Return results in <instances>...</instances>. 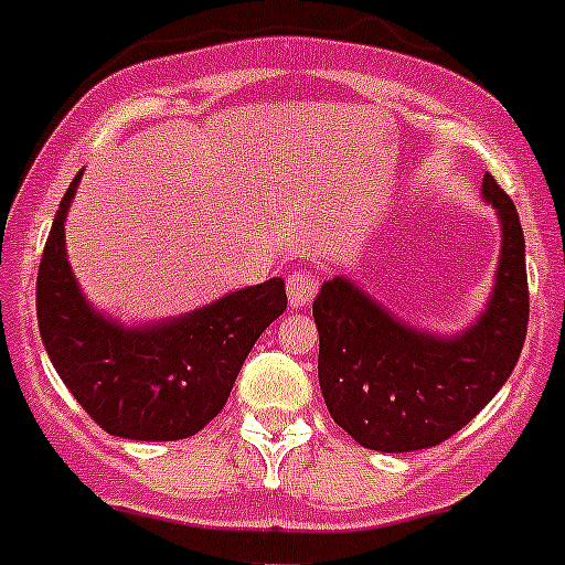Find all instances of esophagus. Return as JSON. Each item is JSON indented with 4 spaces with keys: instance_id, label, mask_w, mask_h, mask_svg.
<instances>
[{
    "instance_id": "obj_1",
    "label": "esophagus",
    "mask_w": 565,
    "mask_h": 565,
    "mask_svg": "<svg viewBox=\"0 0 565 565\" xmlns=\"http://www.w3.org/2000/svg\"><path fill=\"white\" fill-rule=\"evenodd\" d=\"M287 295H289V306H292V309H303V306H309L317 295L315 273L295 270L292 276L287 278Z\"/></svg>"
}]
</instances>
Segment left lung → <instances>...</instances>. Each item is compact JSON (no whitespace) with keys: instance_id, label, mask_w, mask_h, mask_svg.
<instances>
[{"instance_id":"left-lung-1","label":"left lung","mask_w":565,"mask_h":565,"mask_svg":"<svg viewBox=\"0 0 565 565\" xmlns=\"http://www.w3.org/2000/svg\"><path fill=\"white\" fill-rule=\"evenodd\" d=\"M483 195L502 217L497 289L478 326L456 339L411 331L348 278L315 300L322 397L361 447L411 452L450 439L500 392L527 337L530 289L519 212L491 173Z\"/></svg>"}]
</instances>
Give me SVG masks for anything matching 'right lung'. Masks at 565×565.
I'll use <instances>...</instances> for the list:
<instances>
[{
  "label": "right lung",
  "mask_w": 565,
  "mask_h": 565,
  "mask_svg": "<svg viewBox=\"0 0 565 565\" xmlns=\"http://www.w3.org/2000/svg\"><path fill=\"white\" fill-rule=\"evenodd\" d=\"M82 173L60 201L38 267L43 348L98 428L137 441H177L210 425L232 394L245 355L287 309L281 278L239 289L179 320L120 328L82 298L65 259V212Z\"/></svg>",
  "instance_id": "obj_1"
}]
</instances>
